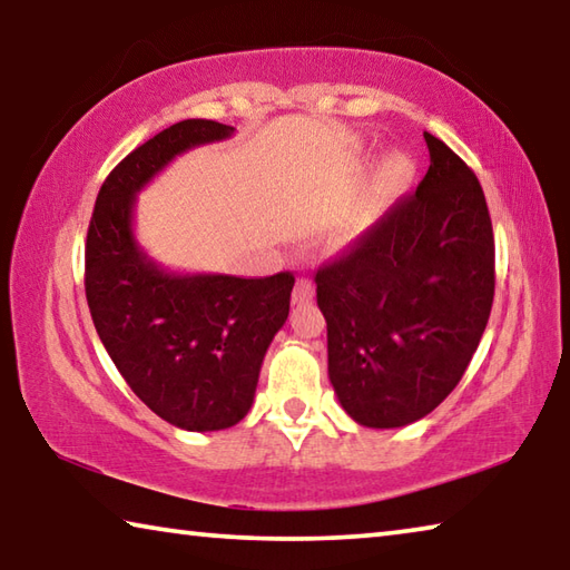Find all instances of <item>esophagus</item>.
Here are the masks:
<instances>
[{
  "label": "esophagus",
  "mask_w": 570,
  "mask_h": 570,
  "mask_svg": "<svg viewBox=\"0 0 570 570\" xmlns=\"http://www.w3.org/2000/svg\"><path fill=\"white\" fill-rule=\"evenodd\" d=\"M314 296V284L312 278H298L296 286H294V304H306L312 302Z\"/></svg>",
  "instance_id": "obj_1"
}]
</instances>
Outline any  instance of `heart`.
Returning <instances> with one entry per match:
<instances>
[{
	"label": "heart",
	"mask_w": 570,
	"mask_h": 570,
	"mask_svg": "<svg viewBox=\"0 0 570 570\" xmlns=\"http://www.w3.org/2000/svg\"><path fill=\"white\" fill-rule=\"evenodd\" d=\"M414 176H417V166L410 156H404V153L384 156L370 180H366L360 198L342 216L334 218V224L330 226V246L334 250H350L360 246L380 226L384 214L410 190Z\"/></svg>",
	"instance_id": "heart-1"
}]
</instances>
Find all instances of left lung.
<instances>
[{"mask_svg":"<svg viewBox=\"0 0 570 570\" xmlns=\"http://www.w3.org/2000/svg\"><path fill=\"white\" fill-rule=\"evenodd\" d=\"M430 168L360 246L316 272L330 380L364 428H404L458 387L488 326L495 238L465 160L424 132Z\"/></svg>","mask_w":570,"mask_h":570,"instance_id":"left-lung-1","label":"left lung"}]
</instances>
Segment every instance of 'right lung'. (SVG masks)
<instances>
[{
  "mask_svg": "<svg viewBox=\"0 0 570 570\" xmlns=\"http://www.w3.org/2000/svg\"><path fill=\"white\" fill-rule=\"evenodd\" d=\"M230 135V125L193 118L135 148L105 178L85 244V296L102 346L158 417L190 432L234 428L248 414L294 274H170L135 240L132 210L173 158Z\"/></svg>",
  "mask_w": 570,
  "mask_h": 570,
  "instance_id": "obj_1",
  "label": "right lung"
}]
</instances>
